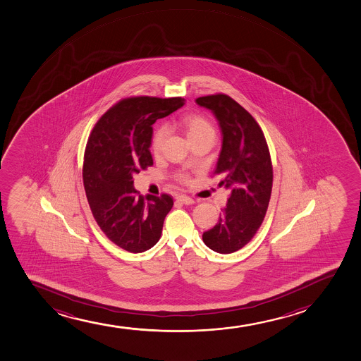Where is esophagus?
Masks as SVG:
<instances>
[{
  "instance_id": "obj_1",
  "label": "esophagus",
  "mask_w": 361,
  "mask_h": 361,
  "mask_svg": "<svg viewBox=\"0 0 361 361\" xmlns=\"http://www.w3.org/2000/svg\"><path fill=\"white\" fill-rule=\"evenodd\" d=\"M177 200H178L179 202L184 203V204H192L194 203V200L187 195H178L177 196Z\"/></svg>"
}]
</instances>
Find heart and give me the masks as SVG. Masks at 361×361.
Wrapping results in <instances>:
<instances>
[{
  "label": "heart",
  "instance_id": "1",
  "mask_svg": "<svg viewBox=\"0 0 361 361\" xmlns=\"http://www.w3.org/2000/svg\"><path fill=\"white\" fill-rule=\"evenodd\" d=\"M180 126L187 135L188 141H192L195 138L207 136V135H214L216 133L214 126L206 116L195 114V113L183 116L180 119ZM166 136H167V129L165 126H159L158 129L154 131L152 137V149L154 153L160 152ZM179 179L183 182H187L188 177L185 174H179Z\"/></svg>",
  "mask_w": 361,
  "mask_h": 361
}]
</instances>
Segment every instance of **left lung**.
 <instances>
[{
  "label": "left lung",
  "mask_w": 361,
  "mask_h": 361,
  "mask_svg": "<svg viewBox=\"0 0 361 361\" xmlns=\"http://www.w3.org/2000/svg\"><path fill=\"white\" fill-rule=\"evenodd\" d=\"M196 104L219 123L223 145L214 174L223 177L219 187L230 190L218 223L202 240L216 253H233L253 238L269 207L274 182L269 147L257 121L230 96H202Z\"/></svg>",
  "instance_id": "1"
}]
</instances>
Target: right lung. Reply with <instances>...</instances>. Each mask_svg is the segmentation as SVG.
I'll return each mask as SVG.
<instances>
[{
	"mask_svg": "<svg viewBox=\"0 0 361 361\" xmlns=\"http://www.w3.org/2000/svg\"><path fill=\"white\" fill-rule=\"evenodd\" d=\"M182 97L121 99L99 118L84 154L83 183L92 216L113 243L142 253L158 243L173 206L167 194L137 195L133 174L153 165L152 125L182 107Z\"/></svg>",
	"mask_w": 361,
	"mask_h": 361,
	"instance_id": "obj_1",
	"label": "right lung"
}]
</instances>
